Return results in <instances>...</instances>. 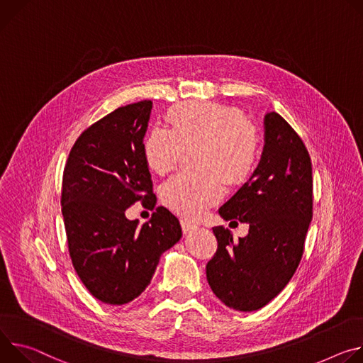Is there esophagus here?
<instances>
[{
  "mask_svg": "<svg viewBox=\"0 0 363 363\" xmlns=\"http://www.w3.org/2000/svg\"><path fill=\"white\" fill-rule=\"evenodd\" d=\"M180 223H182V230H183L184 235H187V233H190V232H193V230L197 229L196 225H193V223H190V222H187V220H180Z\"/></svg>",
  "mask_w": 363,
  "mask_h": 363,
  "instance_id": "1",
  "label": "esophagus"
}]
</instances>
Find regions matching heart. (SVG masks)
Listing matches in <instances>:
<instances>
[{
    "mask_svg": "<svg viewBox=\"0 0 363 363\" xmlns=\"http://www.w3.org/2000/svg\"><path fill=\"white\" fill-rule=\"evenodd\" d=\"M170 130L155 128L144 140V160L155 174H167L183 150L196 147L197 173H182L161 187L163 203L184 218H197L223 196V180L245 183L255 170L258 135L240 109L208 101L170 108Z\"/></svg>",
    "mask_w": 363,
    "mask_h": 363,
    "instance_id": "obj_1",
    "label": "heart"
}]
</instances>
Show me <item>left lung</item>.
Listing matches in <instances>:
<instances>
[{"instance_id":"8db88e82","label":"left lung","mask_w":363,"mask_h":363,"mask_svg":"<svg viewBox=\"0 0 363 363\" xmlns=\"http://www.w3.org/2000/svg\"><path fill=\"white\" fill-rule=\"evenodd\" d=\"M219 215L225 220L248 223L250 232L233 240L229 229L213 228L218 250L206 265L208 283L233 310L262 308L294 275L313 218L308 151L277 112L264 116V150L258 167Z\"/></svg>"}]
</instances>
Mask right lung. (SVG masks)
Here are the masks:
<instances>
[{
	"label": "right lung",
	"mask_w": 363,
	"mask_h": 363,
	"mask_svg": "<svg viewBox=\"0 0 363 363\" xmlns=\"http://www.w3.org/2000/svg\"><path fill=\"white\" fill-rule=\"evenodd\" d=\"M151 101L121 106L85 130L63 172L62 213L73 268L89 293L111 306L127 304L150 284L160 257L182 238L179 219L158 206L138 226L125 211L154 208L144 160Z\"/></svg>",
	"instance_id": "1"
}]
</instances>
